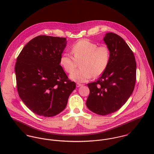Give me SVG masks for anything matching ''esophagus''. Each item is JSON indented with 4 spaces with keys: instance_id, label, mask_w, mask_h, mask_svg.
I'll return each mask as SVG.
<instances>
[{
    "instance_id": "obj_1",
    "label": "esophagus",
    "mask_w": 154,
    "mask_h": 154,
    "mask_svg": "<svg viewBox=\"0 0 154 154\" xmlns=\"http://www.w3.org/2000/svg\"><path fill=\"white\" fill-rule=\"evenodd\" d=\"M83 85H82V84H80V83H77V84H76V87H80V86H82Z\"/></svg>"
}]
</instances>
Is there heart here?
<instances>
[{
    "mask_svg": "<svg viewBox=\"0 0 154 154\" xmlns=\"http://www.w3.org/2000/svg\"><path fill=\"white\" fill-rule=\"evenodd\" d=\"M71 51L74 58L69 53L62 54L60 63L66 72L71 73L80 63V69L74 71L69 78L77 82L84 83L92 76L101 75L107 69L110 59L109 48L98 45L88 39H82L72 45Z\"/></svg>",
    "mask_w": 154,
    "mask_h": 154,
    "instance_id": "heart-1",
    "label": "heart"
}]
</instances>
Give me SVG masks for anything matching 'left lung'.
Returning <instances> with one entry per match:
<instances>
[{
  "label": "left lung",
  "mask_w": 154,
  "mask_h": 154,
  "mask_svg": "<svg viewBox=\"0 0 154 154\" xmlns=\"http://www.w3.org/2000/svg\"><path fill=\"white\" fill-rule=\"evenodd\" d=\"M103 41L110 51V62L101 77L87 85L86 101L88 109L100 115L112 113L127 102L134 90L137 72L134 54L122 38L109 32Z\"/></svg>",
  "instance_id": "obj_1"
}]
</instances>
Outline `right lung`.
<instances>
[{
	"instance_id": "right-lung-1",
	"label": "right lung",
	"mask_w": 154,
	"mask_h": 154,
	"mask_svg": "<svg viewBox=\"0 0 154 154\" xmlns=\"http://www.w3.org/2000/svg\"><path fill=\"white\" fill-rule=\"evenodd\" d=\"M65 38L39 35L23 47L15 71L19 96L35 114L52 117L66 107L75 88L68 79L60 58L67 45Z\"/></svg>"
}]
</instances>
